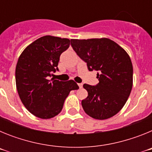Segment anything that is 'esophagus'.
Listing matches in <instances>:
<instances>
[{
	"label": "esophagus",
	"mask_w": 152,
	"mask_h": 152,
	"mask_svg": "<svg viewBox=\"0 0 152 152\" xmlns=\"http://www.w3.org/2000/svg\"><path fill=\"white\" fill-rule=\"evenodd\" d=\"M78 84V87L80 88H81L83 87V84Z\"/></svg>",
	"instance_id": "obj_1"
}]
</instances>
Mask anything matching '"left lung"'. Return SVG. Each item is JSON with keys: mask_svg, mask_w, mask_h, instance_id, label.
I'll list each match as a JSON object with an SVG mask.
<instances>
[{"mask_svg": "<svg viewBox=\"0 0 152 152\" xmlns=\"http://www.w3.org/2000/svg\"><path fill=\"white\" fill-rule=\"evenodd\" d=\"M77 56L90 72L98 71L96 86L84 84L88 96L81 101L84 112L96 119H107L121 110L133 83V68L128 53L107 38L71 39Z\"/></svg>", "mask_w": 152, "mask_h": 152, "instance_id": "1", "label": "left lung"}]
</instances>
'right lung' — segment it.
<instances>
[{
	"mask_svg": "<svg viewBox=\"0 0 152 152\" xmlns=\"http://www.w3.org/2000/svg\"><path fill=\"white\" fill-rule=\"evenodd\" d=\"M70 39L45 36L29 44L20 56L16 66V86L23 104L40 119L57 116L71 91L79 88L73 80H49L58 71L60 56L70 45Z\"/></svg>",
	"mask_w": 152,
	"mask_h": 152,
	"instance_id": "1",
	"label": "right lung"
}]
</instances>
